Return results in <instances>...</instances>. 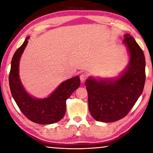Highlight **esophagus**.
Returning a JSON list of instances; mask_svg holds the SVG:
<instances>
[{
	"instance_id": "34e87169",
	"label": "esophagus",
	"mask_w": 153,
	"mask_h": 153,
	"mask_svg": "<svg viewBox=\"0 0 153 153\" xmlns=\"http://www.w3.org/2000/svg\"><path fill=\"white\" fill-rule=\"evenodd\" d=\"M79 78H80V81H81L82 82H85V80L86 79V75L84 74H82L81 75H80Z\"/></svg>"
}]
</instances>
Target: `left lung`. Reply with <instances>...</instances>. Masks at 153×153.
Returning <instances> with one entry per match:
<instances>
[{"label": "left lung", "mask_w": 153, "mask_h": 153, "mask_svg": "<svg viewBox=\"0 0 153 153\" xmlns=\"http://www.w3.org/2000/svg\"><path fill=\"white\" fill-rule=\"evenodd\" d=\"M129 55V63L123 74L115 79L89 77L85 85L92 117L102 122H114L128 115L143 91L146 61L143 51L132 36L123 41Z\"/></svg>", "instance_id": "8db88e82"}]
</instances>
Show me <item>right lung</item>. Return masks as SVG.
Masks as SVG:
<instances>
[{
  "instance_id": "1",
  "label": "right lung",
  "mask_w": 153,
  "mask_h": 153,
  "mask_svg": "<svg viewBox=\"0 0 153 153\" xmlns=\"http://www.w3.org/2000/svg\"><path fill=\"white\" fill-rule=\"evenodd\" d=\"M30 37L15 51L11 61L9 76L12 97L18 107L27 119L38 124H51L60 121L66 111V100L80 85L79 76L69 79L59 85L48 97L43 99L33 98L25 91L19 79V64Z\"/></svg>"
}]
</instances>
